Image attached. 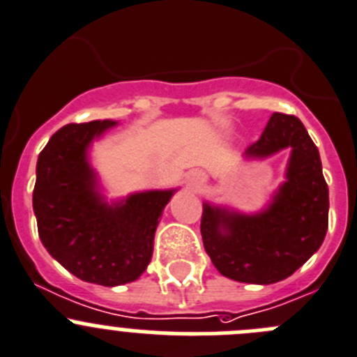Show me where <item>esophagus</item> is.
Listing matches in <instances>:
<instances>
[{
  "label": "esophagus",
  "instance_id": "34e87169",
  "mask_svg": "<svg viewBox=\"0 0 357 357\" xmlns=\"http://www.w3.org/2000/svg\"><path fill=\"white\" fill-rule=\"evenodd\" d=\"M194 179H195V181H201V174H199V172H194Z\"/></svg>",
  "mask_w": 357,
  "mask_h": 357
}]
</instances>
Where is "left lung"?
Segmentation results:
<instances>
[{"label": "left lung", "mask_w": 357, "mask_h": 357, "mask_svg": "<svg viewBox=\"0 0 357 357\" xmlns=\"http://www.w3.org/2000/svg\"><path fill=\"white\" fill-rule=\"evenodd\" d=\"M291 148L285 181L254 215L202 204L206 254L227 278L269 285L291 276L321 248L328 231L329 192L317 146L296 116L275 112L246 158H268Z\"/></svg>", "instance_id": "left-lung-1"}]
</instances>
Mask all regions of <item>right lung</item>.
Here are the masks:
<instances>
[{
    "label": "right lung",
    "instance_id": "obj_1",
    "mask_svg": "<svg viewBox=\"0 0 357 357\" xmlns=\"http://www.w3.org/2000/svg\"><path fill=\"white\" fill-rule=\"evenodd\" d=\"M111 119L70 123L49 139L36 162L33 211L49 254L77 278L114 287L137 280L153 255L163 208L176 190H148L109 204L88 149Z\"/></svg>",
    "mask_w": 357,
    "mask_h": 357
}]
</instances>
